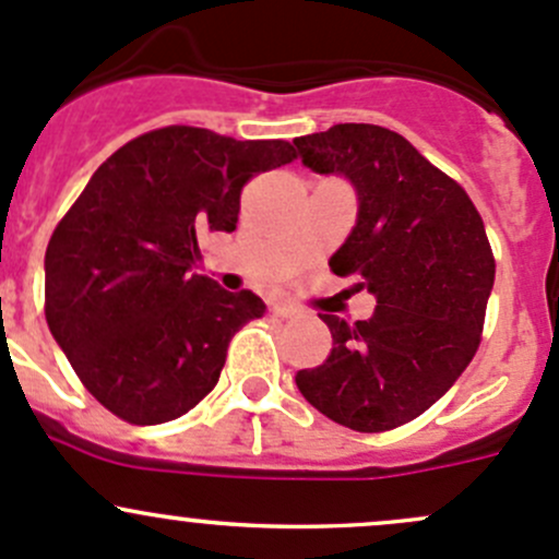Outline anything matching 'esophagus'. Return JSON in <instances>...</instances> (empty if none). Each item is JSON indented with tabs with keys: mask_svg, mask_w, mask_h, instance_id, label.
<instances>
[{
	"mask_svg": "<svg viewBox=\"0 0 559 559\" xmlns=\"http://www.w3.org/2000/svg\"><path fill=\"white\" fill-rule=\"evenodd\" d=\"M300 313L295 306H286V302H275L273 306V316H278V319H295V316Z\"/></svg>",
	"mask_w": 559,
	"mask_h": 559,
	"instance_id": "esophagus-1",
	"label": "esophagus"
}]
</instances>
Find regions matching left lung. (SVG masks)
I'll return each instance as SVG.
<instances>
[{
	"label": "left lung",
	"instance_id": "obj_1",
	"mask_svg": "<svg viewBox=\"0 0 559 559\" xmlns=\"http://www.w3.org/2000/svg\"><path fill=\"white\" fill-rule=\"evenodd\" d=\"M295 145L313 173L352 183L357 224L330 270L376 297L365 321L321 316L332 352L295 376L297 389L337 425L392 430L441 400L476 354L495 284L484 222L465 189L392 129L335 123Z\"/></svg>",
	"mask_w": 559,
	"mask_h": 559
}]
</instances>
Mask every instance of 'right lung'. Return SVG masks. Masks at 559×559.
<instances>
[{
	"label": "right lung",
	"instance_id": "obj_1",
	"mask_svg": "<svg viewBox=\"0 0 559 559\" xmlns=\"http://www.w3.org/2000/svg\"><path fill=\"white\" fill-rule=\"evenodd\" d=\"M295 159L284 140L165 127L92 175L45 251V319L83 386L132 425L194 408L227 346L267 311L197 275L205 233H233L240 189Z\"/></svg>",
	"mask_w": 559,
	"mask_h": 559
}]
</instances>
